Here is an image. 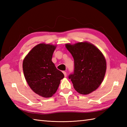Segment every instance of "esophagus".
<instances>
[{
    "label": "esophagus",
    "mask_w": 127,
    "mask_h": 127,
    "mask_svg": "<svg viewBox=\"0 0 127 127\" xmlns=\"http://www.w3.org/2000/svg\"><path fill=\"white\" fill-rule=\"evenodd\" d=\"M63 74H64V76L65 77H66V72H65V71H63Z\"/></svg>",
    "instance_id": "esophagus-1"
}]
</instances>
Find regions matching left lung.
<instances>
[{
	"instance_id": "obj_1",
	"label": "left lung",
	"mask_w": 127,
	"mask_h": 127,
	"mask_svg": "<svg viewBox=\"0 0 127 127\" xmlns=\"http://www.w3.org/2000/svg\"><path fill=\"white\" fill-rule=\"evenodd\" d=\"M74 60V72L69 75L75 90L81 94H88L100 85L106 69V61L95 46L88 42L66 44Z\"/></svg>"
}]
</instances>
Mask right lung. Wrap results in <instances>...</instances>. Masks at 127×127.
I'll use <instances>...</instances> for the list:
<instances>
[{
	"label": "right lung",
	"mask_w": 127,
	"mask_h": 127,
	"mask_svg": "<svg viewBox=\"0 0 127 127\" xmlns=\"http://www.w3.org/2000/svg\"><path fill=\"white\" fill-rule=\"evenodd\" d=\"M56 46L49 44L36 45L28 53L23 62L25 79L35 93L45 98L55 94L63 79V72L52 62Z\"/></svg>",
	"instance_id": "1"
}]
</instances>
